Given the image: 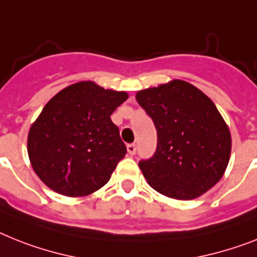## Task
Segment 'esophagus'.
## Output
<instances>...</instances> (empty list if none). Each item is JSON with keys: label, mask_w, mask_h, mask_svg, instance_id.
<instances>
[{"label": "esophagus", "mask_w": 257, "mask_h": 257, "mask_svg": "<svg viewBox=\"0 0 257 257\" xmlns=\"http://www.w3.org/2000/svg\"><path fill=\"white\" fill-rule=\"evenodd\" d=\"M127 152L133 156V155H135V152H137V146L135 144H127Z\"/></svg>", "instance_id": "obj_1"}]
</instances>
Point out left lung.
Returning <instances> with one entry per match:
<instances>
[{
	"label": "left lung",
	"mask_w": 257,
	"mask_h": 257,
	"mask_svg": "<svg viewBox=\"0 0 257 257\" xmlns=\"http://www.w3.org/2000/svg\"><path fill=\"white\" fill-rule=\"evenodd\" d=\"M137 101L158 131L156 152L139 162L150 186L184 201L211 189L231 154L230 130L213 101L182 80L141 90Z\"/></svg>",
	"instance_id": "left-lung-1"
}]
</instances>
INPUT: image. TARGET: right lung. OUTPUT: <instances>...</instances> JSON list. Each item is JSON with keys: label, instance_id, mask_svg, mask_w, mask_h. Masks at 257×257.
Masks as SVG:
<instances>
[{"label": "right lung", "instance_id": "1", "mask_svg": "<svg viewBox=\"0 0 257 257\" xmlns=\"http://www.w3.org/2000/svg\"><path fill=\"white\" fill-rule=\"evenodd\" d=\"M128 94L93 81L72 84L54 95L30 127L33 169L54 192L84 197L102 188L126 146L110 115Z\"/></svg>", "mask_w": 257, "mask_h": 257}]
</instances>
